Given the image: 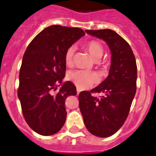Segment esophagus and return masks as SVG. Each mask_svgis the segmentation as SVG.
<instances>
[{
  "label": "esophagus",
  "mask_w": 156,
  "mask_h": 156,
  "mask_svg": "<svg viewBox=\"0 0 156 156\" xmlns=\"http://www.w3.org/2000/svg\"><path fill=\"white\" fill-rule=\"evenodd\" d=\"M80 91H81V89H80V88H77V94H79L80 93Z\"/></svg>",
  "instance_id": "obj_1"
}]
</instances>
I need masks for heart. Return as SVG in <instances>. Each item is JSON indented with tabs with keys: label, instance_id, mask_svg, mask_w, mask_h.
I'll return each instance as SVG.
<instances>
[{
	"label": "heart",
	"instance_id": "obj_1",
	"mask_svg": "<svg viewBox=\"0 0 156 156\" xmlns=\"http://www.w3.org/2000/svg\"><path fill=\"white\" fill-rule=\"evenodd\" d=\"M85 48L88 51L92 58L95 61H98L102 57L104 48L102 45L97 41H91L85 44ZM75 46H70L65 54V62L67 66L73 65L74 55L75 52ZM68 78L81 89H85L98 82V76L94 73L84 70H76L68 72Z\"/></svg>",
	"mask_w": 156,
	"mask_h": 156
}]
</instances>
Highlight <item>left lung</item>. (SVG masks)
Listing matches in <instances>:
<instances>
[{
  "label": "left lung",
  "mask_w": 156,
  "mask_h": 156,
  "mask_svg": "<svg viewBox=\"0 0 156 156\" xmlns=\"http://www.w3.org/2000/svg\"><path fill=\"white\" fill-rule=\"evenodd\" d=\"M86 33L106 42L111 51V66L107 78L91 92H80L79 108L84 123L92 135L111 136L126 122L136 92L137 65L130 45L110 29L86 30ZM104 93L98 99L91 93Z\"/></svg>",
  "instance_id": "obj_1"
}]
</instances>
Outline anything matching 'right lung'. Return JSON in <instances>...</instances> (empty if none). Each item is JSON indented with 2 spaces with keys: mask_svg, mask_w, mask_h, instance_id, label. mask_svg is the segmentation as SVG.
<instances>
[{
  "mask_svg": "<svg viewBox=\"0 0 156 156\" xmlns=\"http://www.w3.org/2000/svg\"><path fill=\"white\" fill-rule=\"evenodd\" d=\"M85 34L78 27L49 26L31 41L24 52L17 96L26 122L39 135H54L65 124V100L77 94L73 83H62L66 71L65 54ZM58 87L60 89L55 93Z\"/></svg>",
  "mask_w": 156,
  "mask_h": 156,
  "instance_id": "obj_1",
  "label": "right lung"
}]
</instances>
